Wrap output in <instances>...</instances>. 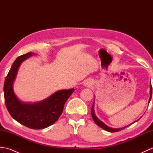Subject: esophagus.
<instances>
[{
	"instance_id": "obj_1",
	"label": "esophagus",
	"mask_w": 153,
	"mask_h": 153,
	"mask_svg": "<svg viewBox=\"0 0 153 153\" xmlns=\"http://www.w3.org/2000/svg\"><path fill=\"white\" fill-rule=\"evenodd\" d=\"M93 81L91 79H87L85 81V82H84V85H85V87H89L91 85H93Z\"/></svg>"
}]
</instances>
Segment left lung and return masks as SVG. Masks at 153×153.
Returning <instances> with one entry per match:
<instances>
[{
	"label": "left lung",
	"instance_id": "left-lung-1",
	"mask_svg": "<svg viewBox=\"0 0 153 153\" xmlns=\"http://www.w3.org/2000/svg\"><path fill=\"white\" fill-rule=\"evenodd\" d=\"M152 85H151V83H150V97H149V102H148V104H149V102H150L151 100V97H152ZM94 106H95V100H94V102H93V106L91 107V116H92V118H93V120H94V122H95L97 126H99L100 128H102L103 129H105V130L107 131H109V132H116V131H121L122 129L126 128V127L129 126V125L128 126H124L123 127V128H110V127L106 126L105 123H103L102 121H100V120L97 118V116L95 115V111H94ZM139 118L137 120H136V121H135L134 122L131 123V124H132V123H134L136 122H137L138 120L140 119ZM130 124V125H131Z\"/></svg>",
	"mask_w": 153,
	"mask_h": 153
}]
</instances>
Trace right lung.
Returning <instances> with one entry per match:
<instances>
[{
    "label": "right lung",
    "instance_id": "obj_1",
    "mask_svg": "<svg viewBox=\"0 0 153 153\" xmlns=\"http://www.w3.org/2000/svg\"><path fill=\"white\" fill-rule=\"evenodd\" d=\"M35 54L30 52L16 58L5 79L4 95L6 108L13 118L29 128L39 129L57 121L62 113L65 102L74 89L57 91L37 102H24L19 100L13 89V84L22 63Z\"/></svg>",
    "mask_w": 153,
    "mask_h": 153
}]
</instances>
